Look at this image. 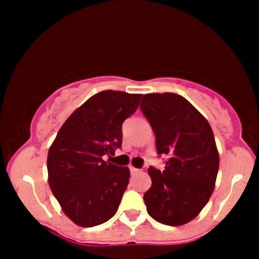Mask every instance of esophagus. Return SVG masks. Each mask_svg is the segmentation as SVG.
Here are the masks:
<instances>
[{
  "mask_svg": "<svg viewBox=\"0 0 259 259\" xmlns=\"http://www.w3.org/2000/svg\"><path fill=\"white\" fill-rule=\"evenodd\" d=\"M130 171H132V174H138L140 170H139V169L134 168V166H130Z\"/></svg>",
  "mask_w": 259,
  "mask_h": 259,
  "instance_id": "esophagus-1",
  "label": "esophagus"
}]
</instances>
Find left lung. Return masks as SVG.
Here are the masks:
<instances>
[{"instance_id": "1", "label": "left lung", "mask_w": 259, "mask_h": 259, "mask_svg": "<svg viewBox=\"0 0 259 259\" xmlns=\"http://www.w3.org/2000/svg\"><path fill=\"white\" fill-rule=\"evenodd\" d=\"M140 109L155 133L158 154L169 158L163 171L148 169L146 210L159 223L183 226L202 211L214 190L219 154L213 130L178 94H145Z\"/></svg>"}]
</instances>
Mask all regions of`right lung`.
Here are the masks:
<instances>
[{"instance_id":"right-lung-1","label":"right lung","mask_w":259,"mask_h":259,"mask_svg":"<svg viewBox=\"0 0 259 259\" xmlns=\"http://www.w3.org/2000/svg\"><path fill=\"white\" fill-rule=\"evenodd\" d=\"M140 96L114 90L95 94L67 117L50 146L49 185L77 226H99L119 208L130 170L103 156L121 146L122 121L135 113Z\"/></svg>"}]
</instances>
